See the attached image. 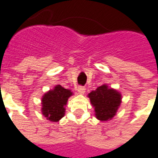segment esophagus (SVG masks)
<instances>
[{
    "label": "esophagus",
    "instance_id": "esophagus-1",
    "mask_svg": "<svg viewBox=\"0 0 158 158\" xmlns=\"http://www.w3.org/2000/svg\"><path fill=\"white\" fill-rule=\"evenodd\" d=\"M86 91V89L84 88V87H81V86H80V87H78L77 88V92H78V94H83L85 93Z\"/></svg>",
    "mask_w": 158,
    "mask_h": 158
}]
</instances>
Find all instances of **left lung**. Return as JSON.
<instances>
[{
    "label": "left lung",
    "mask_w": 158,
    "mask_h": 158,
    "mask_svg": "<svg viewBox=\"0 0 158 158\" xmlns=\"http://www.w3.org/2000/svg\"><path fill=\"white\" fill-rule=\"evenodd\" d=\"M88 97L94 108V115L100 121H107L114 118L122 100L121 94L106 83L91 91Z\"/></svg>",
    "instance_id": "1"
}]
</instances>
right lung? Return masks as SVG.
I'll return each instance as SVG.
<instances>
[{
  "mask_svg": "<svg viewBox=\"0 0 158 158\" xmlns=\"http://www.w3.org/2000/svg\"><path fill=\"white\" fill-rule=\"evenodd\" d=\"M73 95L71 90L61 85H56L53 89L47 91L41 99V112L48 120L57 122L64 116L68 99Z\"/></svg>",
  "mask_w": 158,
  "mask_h": 158,
  "instance_id": "obj_1",
  "label": "right lung"
}]
</instances>
